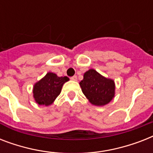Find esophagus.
Listing matches in <instances>:
<instances>
[{"mask_svg":"<svg viewBox=\"0 0 153 153\" xmlns=\"http://www.w3.org/2000/svg\"><path fill=\"white\" fill-rule=\"evenodd\" d=\"M71 80H73V81H76L77 76H76V75H74V76L71 77Z\"/></svg>","mask_w":153,"mask_h":153,"instance_id":"obj_1","label":"esophagus"}]
</instances>
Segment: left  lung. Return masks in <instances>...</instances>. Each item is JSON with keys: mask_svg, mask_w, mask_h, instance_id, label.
I'll list each match as a JSON object with an SVG mask.
<instances>
[{"mask_svg": "<svg viewBox=\"0 0 153 153\" xmlns=\"http://www.w3.org/2000/svg\"><path fill=\"white\" fill-rule=\"evenodd\" d=\"M79 84L84 95L95 105L108 104L114 97V82L101 75L95 70L86 71Z\"/></svg>", "mask_w": 153, "mask_h": 153, "instance_id": "obj_1", "label": "left lung"}]
</instances>
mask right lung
Instances as JSON below:
<instances>
[{
    "label": "right lung",
    "mask_w": 153,
    "mask_h": 153,
    "mask_svg": "<svg viewBox=\"0 0 153 153\" xmlns=\"http://www.w3.org/2000/svg\"><path fill=\"white\" fill-rule=\"evenodd\" d=\"M69 80L67 76L58 77L54 73L49 72L35 84L33 94L36 103L43 105H51L59 95L62 85Z\"/></svg>",
    "instance_id": "add662e5"
}]
</instances>
